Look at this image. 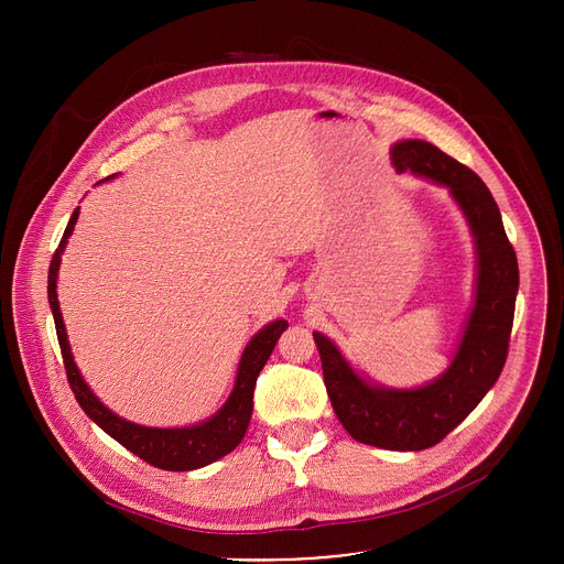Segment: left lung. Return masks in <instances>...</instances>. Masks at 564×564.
Here are the masks:
<instances>
[{
    "instance_id": "obj_1",
    "label": "left lung",
    "mask_w": 564,
    "mask_h": 564,
    "mask_svg": "<svg viewBox=\"0 0 564 564\" xmlns=\"http://www.w3.org/2000/svg\"><path fill=\"white\" fill-rule=\"evenodd\" d=\"M397 172H413L446 185L464 209L477 243V294L457 355L437 381L417 390L364 383L324 335L312 333L324 383L344 429L361 444L388 451H424L440 444L498 381L513 328L518 259L498 203L466 165L424 140L392 147Z\"/></svg>"
}]
</instances>
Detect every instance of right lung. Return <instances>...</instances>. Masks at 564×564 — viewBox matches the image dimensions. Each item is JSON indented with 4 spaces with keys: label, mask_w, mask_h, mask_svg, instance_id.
I'll return each instance as SVG.
<instances>
[{
    "label": "right lung",
    "mask_w": 564,
    "mask_h": 564,
    "mask_svg": "<svg viewBox=\"0 0 564 564\" xmlns=\"http://www.w3.org/2000/svg\"><path fill=\"white\" fill-rule=\"evenodd\" d=\"M77 220V209L73 212L64 236L59 240V246L51 259L48 268V303L53 310L55 318V333L62 350V361L66 370L68 386L77 399L79 409H83L105 433H109L116 442H120L127 451L138 455L142 462L163 468V470H194L200 466H207L216 462L218 457L227 455L234 451L240 440H243L250 420H252V409H254V386L257 377L268 364L281 333L288 328V321L279 318L274 324L265 326L246 348L243 357H240L238 364V375H236V386L227 399V404L205 424L192 426V429H147L131 424L127 420H120L111 411H107L96 394L89 390L85 379L79 377L70 348L66 341V330L62 324V314L57 305V292H55V279H57V268H59V254L66 246V238L73 231V225Z\"/></svg>",
    "instance_id": "1"
}]
</instances>
